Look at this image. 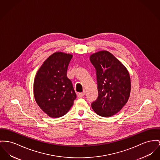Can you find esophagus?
<instances>
[{
	"mask_svg": "<svg viewBox=\"0 0 160 160\" xmlns=\"http://www.w3.org/2000/svg\"><path fill=\"white\" fill-rule=\"evenodd\" d=\"M85 95V92H82V93H78V98H82V97H83V96H84Z\"/></svg>",
	"mask_w": 160,
	"mask_h": 160,
	"instance_id": "esophagus-1",
	"label": "esophagus"
}]
</instances>
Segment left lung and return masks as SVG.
Segmentation results:
<instances>
[{"instance_id": "1", "label": "left lung", "mask_w": 160, "mask_h": 160, "mask_svg": "<svg viewBox=\"0 0 160 160\" xmlns=\"http://www.w3.org/2000/svg\"><path fill=\"white\" fill-rule=\"evenodd\" d=\"M96 70L98 96L91 105L103 117L113 116L127 103L130 93V78L126 68L107 51L90 57Z\"/></svg>"}]
</instances>
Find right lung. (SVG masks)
Masks as SVG:
<instances>
[{
	"instance_id": "1",
	"label": "right lung",
	"mask_w": 160,
	"mask_h": 160,
	"mask_svg": "<svg viewBox=\"0 0 160 160\" xmlns=\"http://www.w3.org/2000/svg\"><path fill=\"white\" fill-rule=\"evenodd\" d=\"M72 55L56 52L48 57L39 69L34 81L35 100L52 118L65 115L73 104L76 95L67 72Z\"/></svg>"
}]
</instances>
